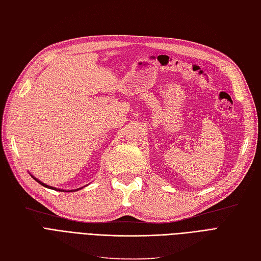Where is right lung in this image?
I'll use <instances>...</instances> for the list:
<instances>
[{
    "label": "right lung",
    "mask_w": 261,
    "mask_h": 261,
    "mask_svg": "<svg viewBox=\"0 0 261 261\" xmlns=\"http://www.w3.org/2000/svg\"><path fill=\"white\" fill-rule=\"evenodd\" d=\"M31 176H32V178L33 179H35L38 183H40L41 184V186H43V187H45V188H47V189H52V190H55V191H62V192H75V191H79V190H81L82 188H80V189H77V190H69V191H66V190H61V189H57V188H54V187H49V186H47V184H45V183H43V182H41L40 180H38L37 178H36V176H33L32 174H31Z\"/></svg>",
    "instance_id": "add662e5"
}]
</instances>
